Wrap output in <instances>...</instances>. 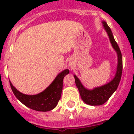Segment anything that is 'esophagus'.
<instances>
[{
  "mask_svg": "<svg viewBox=\"0 0 134 134\" xmlns=\"http://www.w3.org/2000/svg\"><path fill=\"white\" fill-rule=\"evenodd\" d=\"M70 67H71V66H70Z\"/></svg>",
  "mask_w": 134,
  "mask_h": 134,
  "instance_id": "esophagus-1",
  "label": "esophagus"
}]
</instances>
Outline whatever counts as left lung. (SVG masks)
Instances as JSON below:
<instances>
[{
	"instance_id": "obj_1",
	"label": "left lung",
	"mask_w": 134,
	"mask_h": 134,
	"mask_svg": "<svg viewBox=\"0 0 134 134\" xmlns=\"http://www.w3.org/2000/svg\"><path fill=\"white\" fill-rule=\"evenodd\" d=\"M102 24H103L104 28L107 32L113 48L117 53L118 65H117L115 75L110 82H108V83L105 84L104 86L97 87L92 90L85 88L83 85L81 83L79 79L75 74L74 75L75 79L76 85L79 89L81 97L86 104L90 106H99V105L104 104L108 101V99L110 97V96L114 93L118 87L121 76H122V56L120 49L115 40L112 31L109 28V26H108L107 23L103 21Z\"/></svg>"
}]
</instances>
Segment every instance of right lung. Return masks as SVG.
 I'll list each match as a JSON object with an SVG mask.
<instances>
[{"label":"right lung","instance_id":"add662e5","mask_svg":"<svg viewBox=\"0 0 134 134\" xmlns=\"http://www.w3.org/2000/svg\"><path fill=\"white\" fill-rule=\"evenodd\" d=\"M69 73L66 69L58 74L53 81L42 92L33 95H28L21 93L9 81L12 90L16 97L25 106L37 111L46 112L55 108L61 97L63 90V79Z\"/></svg>","mask_w":134,"mask_h":134}]
</instances>
